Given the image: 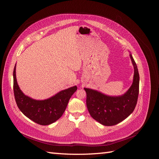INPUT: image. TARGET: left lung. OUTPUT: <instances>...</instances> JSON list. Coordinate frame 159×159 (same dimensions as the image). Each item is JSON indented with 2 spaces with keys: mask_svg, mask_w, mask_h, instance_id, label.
I'll list each match as a JSON object with an SVG mask.
<instances>
[{
  "mask_svg": "<svg viewBox=\"0 0 159 159\" xmlns=\"http://www.w3.org/2000/svg\"><path fill=\"white\" fill-rule=\"evenodd\" d=\"M133 81L126 93L120 96H109L98 91L84 88L87 94L86 105L90 115L105 126H112L129 117L137 105L139 91V74L132 55Z\"/></svg>",
  "mask_w": 159,
  "mask_h": 159,
  "instance_id": "left-lung-1",
  "label": "left lung"
}]
</instances>
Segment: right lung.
Wrapping results in <instances>:
<instances>
[{"label": "right lung", "instance_id": "1", "mask_svg": "<svg viewBox=\"0 0 159 159\" xmlns=\"http://www.w3.org/2000/svg\"><path fill=\"white\" fill-rule=\"evenodd\" d=\"M13 89L17 106L20 111L34 122L42 125H48L61 117L70 98L77 90V86L62 90L47 99H34L24 94L19 88L15 64L13 71Z\"/></svg>", "mask_w": 159, "mask_h": 159}]
</instances>
